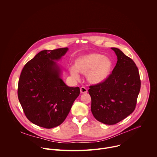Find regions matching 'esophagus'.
Returning a JSON list of instances; mask_svg holds the SVG:
<instances>
[{
  "instance_id": "34e87169",
  "label": "esophagus",
  "mask_w": 157,
  "mask_h": 157,
  "mask_svg": "<svg viewBox=\"0 0 157 157\" xmlns=\"http://www.w3.org/2000/svg\"><path fill=\"white\" fill-rule=\"evenodd\" d=\"M80 92H81V94L87 93V89L85 87L82 86V87H81L80 88Z\"/></svg>"
}]
</instances>
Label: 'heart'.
<instances>
[{
    "instance_id": "b5f03b06",
    "label": "heart",
    "mask_w": 157,
    "mask_h": 157,
    "mask_svg": "<svg viewBox=\"0 0 157 157\" xmlns=\"http://www.w3.org/2000/svg\"><path fill=\"white\" fill-rule=\"evenodd\" d=\"M113 68V62L104 55L93 52L81 55L75 60V66L70 67V75L79 78V72L86 74L87 81L92 84H99L110 77Z\"/></svg>"
}]
</instances>
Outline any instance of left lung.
<instances>
[{
    "instance_id": "obj_1",
    "label": "left lung",
    "mask_w": 157,
    "mask_h": 157,
    "mask_svg": "<svg viewBox=\"0 0 157 157\" xmlns=\"http://www.w3.org/2000/svg\"><path fill=\"white\" fill-rule=\"evenodd\" d=\"M114 50L117 61L105 82L90 86L91 112L98 121L114 125L135 110L140 89V79L134 61L117 48Z\"/></svg>"
}]
</instances>
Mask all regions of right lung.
Listing matches in <instances>:
<instances>
[{
  "instance_id": "1",
  "label": "right lung",
  "mask_w": 157,
  "mask_h": 157,
  "mask_svg": "<svg viewBox=\"0 0 157 157\" xmlns=\"http://www.w3.org/2000/svg\"><path fill=\"white\" fill-rule=\"evenodd\" d=\"M68 48L43 50L24 67L18 85V98L27 119L40 127L52 128L62 124L80 93L79 87H69L61 78L56 61Z\"/></svg>"
}]
</instances>
